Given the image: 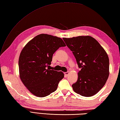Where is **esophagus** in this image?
<instances>
[{
  "mask_svg": "<svg viewBox=\"0 0 120 120\" xmlns=\"http://www.w3.org/2000/svg\"><path fill=\"white\" fill-rule=\"evenodd\" d=\"M69 72H65L64 73V74H65V75H66V76H68V74H69Z\"/></svg>",
  "mask_w": 120,
  "mask_h": 120,
  "instance_id": "34e87169",
  "label": "esophagus"
}]
</instances>
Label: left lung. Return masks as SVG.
Listing matches in <instances>:
<instances>
[{
	"label": "left lung",
	"mask_w": 120,
	"mask_h": 120,
	"mask_svg": "<svg viewBox=\"0 0 120 120\" xmlns=\"http://www.w3.org/2000/svg\"><path fill=\"white\" fill-rule=\"evenodd\" d=\"M63 39L81 68L77 81L72 85L73 90L85 97L95 95L105 85L109 77L107 53L94 38L89 35Z\"/></svg>",
	"instance_id": "left-lung-1"
}]
</instances>
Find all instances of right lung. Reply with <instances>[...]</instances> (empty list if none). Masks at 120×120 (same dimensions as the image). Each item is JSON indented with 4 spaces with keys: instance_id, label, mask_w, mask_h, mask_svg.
<instances>
[{
    "instance_id": "1",
    "label": "right lung",
    "mask_w": 120,
    "mask_h": 120,
    "mask_svg": "<svg viewBox=\"0 0 120 120\" xmlns=\"http://www.w3.org/2000/svg\"><path fill=\"white\" fill-rule=\"evenodd\" d=\"M65 46L60 38L43 34L33 38L22 48L19 60V77L35 96L43 98L57 90L64 74L52 70L49 67L53 53Z\"/></svg>"
}]
</instances>
